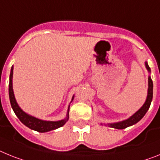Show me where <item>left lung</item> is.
<instances>
[{
	"instance_id": "8db88e82",
	"label": "left lung",
	"mask_w": 160,
	"mask_h": 160,
	"mask_svg": "<svg viewBox=\"0 0 160 160\" xmlns=\"http://www.w3.org/2000/svg\"><path fill=\"white\" fill-rule=\"evenodd\" d=\"M145 67L147 70L148 71V72L151 73V68L148 66V63H147V61L145 62ZM152 97H153V82H152V80H151V76H148V88H147V99H146L145 102L142 105V106L137 112H135L134 114L131 115L129 118L126 119V120L121 121V122H113V123H107V124H105V123H101V124L108 126L109 127H111V128L118 129V130H122V129H125L126 127H129V126H131L133 125L136 124L137 122H139L143 118L144 115L147 112V110L149 109L151 101H152Z\"/></svg>"
}]
</instances>
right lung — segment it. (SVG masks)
Instances as JSON below:
<instances>
[{"label": "right lung", "mask_w": 160, "mask_h": 160, "mask_svg": "<svg viewBox=\"0 0 160 160\" xmlns=\"http://www.w3.org/2000/svg\"><path fill=\"white\" fill-rule=\"evenodd\" d=\"M13 66H12L10 71V75H9V101H10L11 106L13 109V112L15 113L16 116L18 118L19 120L23 123L26 126L29 127L30 129L35 131L40 132V133H45V132L51 131V130H56V129L62 127L63 125L66 123L69 118V108L70 105H68V109L67 111L66 118L59 121H46L42 120V119L37 118L35 117L31 116V115L26 113V112L22 110L17 102L15 99L14 93H13ZM75 96H72V102L74 99ZM70 102V103H71Z\"/></svg>", "instance_id": "1"}]
</instances>
